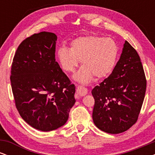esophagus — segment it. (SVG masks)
<instances>
[{"instance_id":"esophagus-1","label":"esophagus","mask_w":155,"mask_h":155,"mask_svg":"<svg viewBox=\"0 0 155 155\" xmlns=\"http://www.w3.org/2000/svg\"><path fill=\"white\" fill-rule=\"evenodd\" d=\"M76 92L79 96L82 97V96L86 95L87 94V89L84 87L82 86H78L76 88Z\"/></svg>"}]
</instances>
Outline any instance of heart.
Instances as JSON below:
<instances>
[{
  "instance_id": "obj_1",
  "label": "heart",
  "mask_w": 155,
  "mask_h": 155,
  "mask_svg": "<svg viewBox=\"0 0 155 155\" xmlns=\"http://www.w3.org/2000/svg\"><path fill=\"white\" fill-rule=\"evenodd\" d=\"M118 54V45L113 38L87 35L74 39L70 44V49L60 47L57 51V58L66 72L74 71L80 60L82 67L73 79L87 84L93 76L97 79L107 76L116 65Z\"/></svg>"
}]
</instances>
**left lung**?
Returning a JSON list of instances; mask_svg holds the SVG:
<instances>
[{
  "instance_id": "left-lung-1",
  "label": "left lung",
  "mask_w": 155,
  "mask_h": 155,
  "mask_svg": "<svg viewBox=\"0 0 155 155\" xmlns=\"http://www.w3.org/2000/svg\"><path fill=\"white\" fill-rule=\"evenodd\" d=\"M147 80L139 55L127 41L111 75L92 90L94 124L118 134L136 122L144 99Z\"/></svg>"
}]
</instances>
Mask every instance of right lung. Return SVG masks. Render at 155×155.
<instances>
[{
  "instance_id": "1",
  "label": "right lung",
  "mask_w": 155,
  "mask_h": 155,
  "mask_svg": "<svg viewBox=\"0 0 155 155\" xmlns=\"http://www.w3.org/2000/svg\"><path fill=\"white\" fill-rule=\"evenodd\" d=\"M58 37L41 32L19 44L14 57L11 84L16 107L33 128L51 131L63 126L75 104V85L55 61Z\"/></svg>"
}]
</instances>
